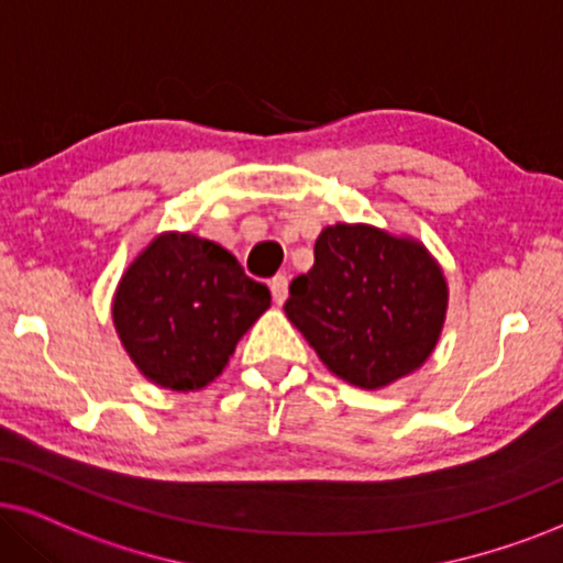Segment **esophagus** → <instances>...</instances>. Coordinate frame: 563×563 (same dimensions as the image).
I'll use <instances>...</instances> for the list:
<instances>
[{
	"label": "esophagus",
	"mask_w": 563,
	"mask_h": 563,
	"mask_svg": "<svg viewBox=\"0 0 563 563\" xmlns=\"http://www.w3.org/2000/svg\"><path fill=\"white\" fill-rule=\"evenodd\" d=\"M269 290H273V301L280 306L288 298V277L286 275H275L269 280Z\"/></svg>",
	"instance_id": "1"
}]
</instances>
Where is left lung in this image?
Returning a JSON list of instances; mask_svg holds the SVG:
<instances>
[{
    "instance_id": "obj_1",
    "label": "left lung",
    "mask_w": 563,
    "mask_h": 563,
    "mask_svg": "<svg viewBox=\"0 0 563 563\" xmlns=\"http://www.w3.org/2000/svg\"><path fill=\"white\" fill-rule=\"evenodd\" d=\"M446 298L439 262L416 239L334 223L319 233L314 267L294 277L283 309L334 376L382 389L433 353Z\"/></svg>"
}]
</instances>
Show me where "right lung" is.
I'll return each instance as SVG.
<instances>
[{
	"label": "right lung",
	"instance_id": "1",
	"mask_svg": "<svg viewBox=\"0 0 563 563\" xmlns=\"http://www.w3.org/2000/svg\"><path fill=\"white\" fill-rule=\"evenodd\" d=\"M267 306V286L252 280L229 249L168 231L119 280L113 327L147 379L195 393L220 376Z\"/></svg>",
	"mask_w": 563,
	"mask_h": 563
}]
</instances>
